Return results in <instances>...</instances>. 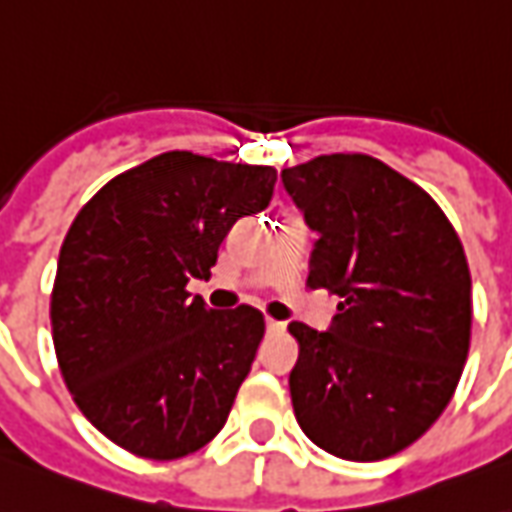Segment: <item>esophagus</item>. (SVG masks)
I'll use <instances>...</instances> for the list:
<instances>
[{
	"label": "esophagus",
	"instance_id": "1",
	"mask_svg": "<svg viewBox=\"0 0 512 512\" xmlns=\"http://www.w3.org/2000/svg\"><path fill=\"white\" fill-rule=\"evenodd\" d=\"M287 329V323H278L273 317H267V331H284Z\"/></svg>",
	"mask_w": 512,
	"mask_h": 512
}]
</instances>
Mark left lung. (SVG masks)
I'll list each match as a JSON object with an SVG mask.
<instances>
[{"label":"left lung","instance_id":"8db88e82","mask_svg":"<svg viewBox=\"0 0 512 512\" xmlns=\"http://www.w3.org/2000/svg\"><path fill=\"white\" fill-rule=\"evenodd\" d=\"M281 181L320 236L309 287L340 295L329 331L290 323L295 418L334 457H393L463 376L474 315L463 242L418 183L373 155H317Z\"/></svg>","mask_w":512,"mask_h":512}]
</instances>
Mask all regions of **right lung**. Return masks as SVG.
Returning <instances> with one entry per match:
<instances>
[{"label": "right lung", "instance_id": "1", "mask_svg": "<svg viewBox=\"0 0 512 512\" xmlns=\"http://www.w3.org/2000/svg\"><path fill=\"white\" fill-rule=\"evenodd\" d=\"M276 169L172 150L108 181L77 211L49 301L74 404L136 457L203 449L234 407L264 337L253 306L189 298L239 217L270 206Z\"/></svg>", "mask_w": 512, "mask_h": 512}]
</instances>
